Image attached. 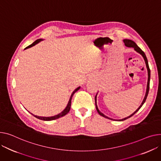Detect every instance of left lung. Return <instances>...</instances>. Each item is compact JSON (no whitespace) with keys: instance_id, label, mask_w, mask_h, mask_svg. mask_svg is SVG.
Here are the masks:
<instances>
[{"instance_id":"left-lung-1","label":"left lung","mask_w":161,"mask_h":161,"mask_svg":"<svg viewBox=\"0 0 161 161\" xmlns=\"http://www.w3.org/2000/svg\"><path fill=\"white\" fill-rule=\"evenodd\" d=\"M124 44H125V45L126 46V47H132V48H134V49L137 52H138L139 53H141V54L143 56V58H144V60H145V62H146V67H147V73H148V79H147V89H146V95H145V97H144V100H143V101H142V103H141V105H140V107H139V108L132 114H131L130 116H127V117H126V118H125V119H122V120H119V121H123V120H126V119H129V118H130L131 116H132L133 115H134L139 109H141V107L143 105V104L144 103V102H146V98H147V94H148V92H149V81H150V69H149V65H148V61H147V58H146V54H145V53L140 48H139L138 46H137V45L135 43V42L133 41H131V40H130V39H124ZM96 96H97V94L96 95V96H95V104H96V110H97V111H98V114H100V115H101L102 116H103V117H105V118H106V119H111V120H113V119H110V118H109V117H108V116H106L105 115H104L103 113H102L99 110H98V107H97V105H96Z\"/></svg>"}]
</instances>
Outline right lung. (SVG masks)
Listing matches in <instances>:
<instances>
[{
    "label": "right lung",
    "mask_w": 161,
    "mask_h": 161,
    "mask_svg": "<svg viewBox=\"0 0 161 161\" xmlns=\"http://www.w3.org/2000/svg\"><path fill=\"white\" fill-rule=\"evenodd\" d=\"M42 39H37V40H36L35 42H34L32 44H31L30 45H29V46H28L27 47H26L25 48V49H26V48H30V47H33V46H34V45H36V44H37L39 42H40L41 41ZM80 87H78L77 89H75L74 91H73V92L72 93V94H71V96H70V100H69V103H68V105H67V106L66 107V108L64 109L61 113H59V114H57V115H56V116H50V117H42V116H36V115H34V114H31L32 115H34V116H35L36 118H37V119H40V120H45V121H50V120H56V119H59V118H60V117H62V116H65V115H66L69 112V111H70V106H71V100H72V96L74 95V94L77 91H78L79 89H80Z\"/></svg>",
    "instance_id": "right-lung-1"
}]
</instances>
